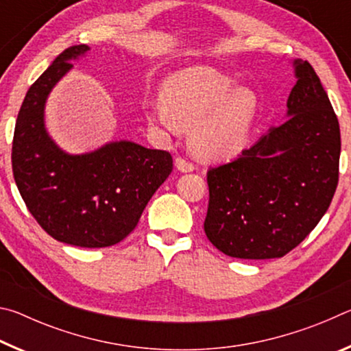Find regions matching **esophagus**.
<instances>
[{
  "label": "esophagus",
  "mask_w": 351,
  "mask_h": 351,
  "mask_svg": "<svg viewBox=\"0 0 351 351\" xmlns=\"http://www.w3.org/2000/svg\"><path fill=\"white\" fill-rule=\"evenodd\" d=\"M175 165H176L178 170L184 171V173H187V171H193V170H195V165H193L192 162L186 161V159L181 158V156H178V158L175 159Z\"/></svg>",
  "instance_id": "esophagus-1"
}]
</instances>
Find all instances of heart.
Here are the masks:
<instances>
[{
  "label": "heart",
  "instance_id": "1",
  "mask_svg": "<svg viewBox=\"0 0 351 351\" xmlns=\"http://www.w3.org/2000/svg\"><path fill=\"white\" fill-rule=\"evenodd\" d=\"M162 96L164 104L148 105L147 119L167 132L192 127L190 145L199 158L221 161L246 147L258 102L230 77L212 68L187 69L165 83Z\"/></svg>",
  "mask_w": 351,
  "mask_h": 351
}]
</instances>
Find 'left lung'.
<instances>
[{
  "mask_svg": "<svg viewBox=\"0 0 351 351\" xmlns=\"http://www.w3.org/2000/svg\"><path fill=\"white\" fill-rule=\"evenodd\" d=\"M293 64L289 119L207 171L204 232L229 257H283L316 228L336 192L339 122L311 64Z\"/></svg>",
  "mask_w": 351,
  "mask_h": 351,
  "instance_id": "obj_1",
  "label": "left lung"
}]
</instances>
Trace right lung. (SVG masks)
<instances>
[{
  "instance_id": "add662e5",
  "label": "right lung",
  "mask_w": 351,
  "mask_h": 351,
  "mask_svg": "<svg viewBox=\"0 0 351 351\" xmlns=\"http://www.w3.org/2000/svg\"><path fill=\"white\" fill-rule=\"evenodd\" d=\"M90 46L64 49L29 88L16 117L12 170L29 212L52 239L106 247L138 226L145 206L173 169L169 152L116 141L69 154L45 127V105L58 80Z\"/></svg>"
}]
</instances>
